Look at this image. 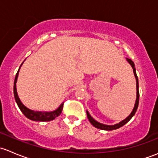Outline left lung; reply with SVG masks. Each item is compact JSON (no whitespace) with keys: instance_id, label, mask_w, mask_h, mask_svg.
<instances>
[{"instance_id":"obj_1","label":"left lung","mask_w":158,"mask_h":158,"mask_svg":"<svg viewBox=\"0 0 158 158\" xmlns=\"http://www.w3.org/2000/svg\"><path fill=\"white\" fill-rule=\"evenodd\" d=\"M127 60H128V62L130 63V65L131 66L132 69H133L134 74H135V79H136V82H137V84H136V85H137V98H136V102H135V107H134L133 111H132V112L131 113L130 115H129L128 118H126L125 120H123L122 122H119L118 124H116V125H103V124H101V123H99V122H96L95 119L92 118L91 117V115L89 114V113L88 112V111H86L87 117H88L89 122H90V123L92 124L94 127H95V128H97L98 129H102V130H106V131H111V130H114V129H118V128H121V127L123 126L124 125H125L127 122H128L131 119V118L135 115V112H136L137 109H138V104H139V85H138V76H137L136 69H135V64H134L133 61L128 58H127Z\"/></svg>"}]
</instances>
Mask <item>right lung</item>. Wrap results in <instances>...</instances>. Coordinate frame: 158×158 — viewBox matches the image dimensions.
Returning a JSON list of instances; mask_svg holds the SVG:
<instances>
[{
    "mask_svg": "<svg viewBox=\"0 0 158 158\" xmlns=\"http://www.w3.org/2000/svg\"><path fill=\"white\" fill-rule=\"evenodd\" d=\"M22 64H23V63H22ZM21 65H20V66H21ZM20 68H19L17 74H16L15 79H14V98H15V100H16V102H17L18 107L20 108V111L23 112V114H24L27 118H29L30 120H33V121H36V122H49V121H52L53 120V119H55L56 117H58V116L62 113V111H63V103L60 105V107H59L56 110H55L54 111H51V112L33 111H32V110L28 109L27 108H26L23 104H22L20 98H19L18 95H17V89H16V83H17V76H18Z\"/></svg>",
    "mask_w": 158,
    "mask_h": 158,
    "instance_id": "right-lung-1",
    "label": "right lung"
}]
</instances>
